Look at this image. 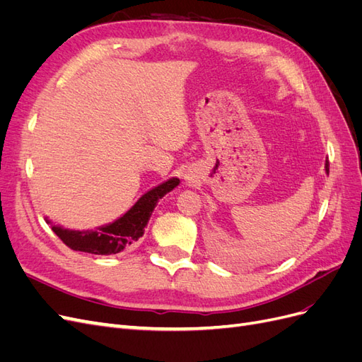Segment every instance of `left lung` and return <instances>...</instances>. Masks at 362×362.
<instances>
[{
  "instance_id": "8db88e82",
  "label": "left lung",
  "mask_w": 362,
  "mask_h": 362,
  "mask_svg": "<svg viewBox=\"0 0 362 362\" xmlns=\"http://www.w3.org/2000/svg\"><path fill=\"white\" fill-rule=\"evenodd\" d=\"M325 169H326V173L329 175V161H327V160H326V164H325Z\"/></svg>"
}]
</instances>
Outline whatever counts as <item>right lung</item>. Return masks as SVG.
Here are the masks:
<instances>
[{
	"mask_svg": "<svg viewBox=\"0 0 362 362\" xmlns=\"http://www.w3.org/2000/svg\"><path fill=\"white\" fill-rule=\"evenodd\" d=\"M178 184V178H170L160 184L158 187L141 196L122 217H119L113 223L96 228L95 231H71V229H63L62 226H52V231L72 250L95 255L119 254L120 250L131 246L144 235L145 226L148 225L158 199L173 190Z\"/></svg>",
	"mask_w": 362,
	"mask_h": 362,
	"instance_id": "1",
	"label": "right lung"
}]
</instances>
